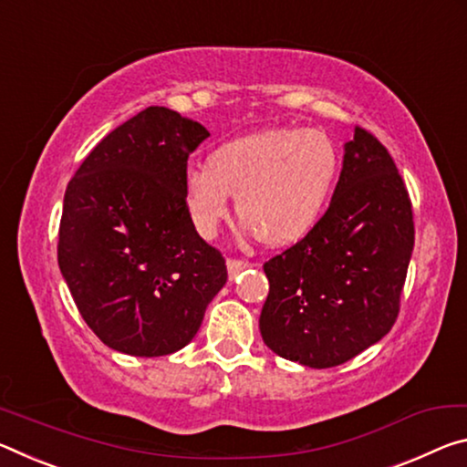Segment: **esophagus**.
<instances>
[{"label":"esophagus","instance_id":"esophagus-1","mask_svg":"<svg viewBox=\"0 0 467 467\" xmlns=\"http://www.w3.org/2000/svg\"><path fill=\"white\" fill-rule=\"evenodd\" d=\"M248 266H250V263L244 261V258H227V269H229V275H232V277H235V275H238L240 271L248 269Z\"/></svg>","mask_w":467,"mask_h":467}]
</instances>
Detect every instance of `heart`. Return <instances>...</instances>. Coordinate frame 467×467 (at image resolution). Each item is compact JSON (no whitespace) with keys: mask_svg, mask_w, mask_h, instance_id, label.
<instances>
[{"mask_svg":"<svg viewBox=\"0 0 467 467\" xmlns=\"http://www.w3.org/2000/svg\"><path fill=\"white\" fill-rule=\"evenodd\" d=\"M337 149L318 130H266L215 150L186 175V201L198 232L213 235L229 194L258 240L284 244L315 223L337 175Z\"/></svg>","mask_w":467,"mask_h":467,"instance_id":"heart-1","label":"heart"}]
</instances>
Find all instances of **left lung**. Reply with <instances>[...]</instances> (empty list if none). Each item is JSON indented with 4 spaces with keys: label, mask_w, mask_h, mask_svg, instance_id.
I'll return each mask as SVG.
<instances>
[{
    "label": "left lung",
    "mask_w": 467,
    "mask_h": 467,
    "mask_svg": "<svg viewBox=\"0 0 467 467\" xmlns=\"http://www.w3.org/2000/svg\"><path fill=\"white\" fill-rule=\"evenodd\" d=\"M411 250L406 182L377 136L356 126L325 215L263 265L265 343L310 368L351 360L395 325Z\"/></svg>",
    "instance_id": "left-lung-1"
}]
</instances>
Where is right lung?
<instances>
[{"label":"right lung","instance_id":"obj_1","mask_svg":"<svg viewBox=\"0 0 467 467\" xmlns=\"http://www.w3.org/2000/svg\"><path fill=\"white\" fill-rule=\"evenodd\" d=\"M206 128L147 107L88 152L66 188L57 263L76 308L121 354L157 358L192 341L227 281L186 202L188 157Z\"/></svg>","mask_w":467,"mask_h":467}]
</instances>
